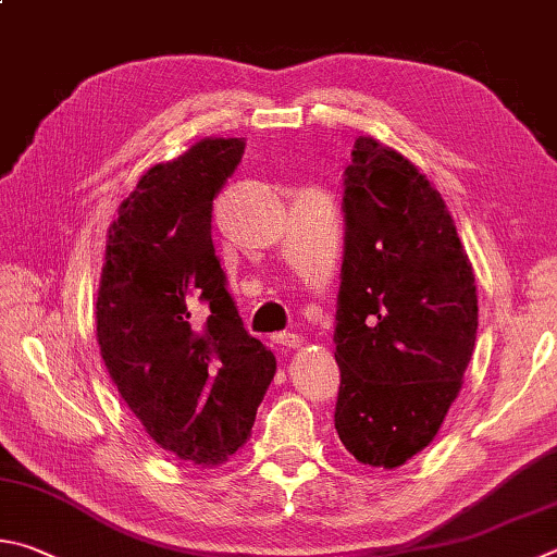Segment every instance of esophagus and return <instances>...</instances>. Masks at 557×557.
<instances>
[{
  "instance_id": "1",
  "label": "esophagus",
  "mask_w": 557,
  "mask_h": 557,
  "mask_svg": "<svg viewBox=\"0 0 557 557\" xmlns=\"http://www.w3.org/2000/svg\"><path fill=\"white\" fill-rule=\"evenodd\" d=\"M272 341L280 343V346H285V348H299V346H301L299 333H289V331L275 333V336H272Z\"/></svg>"
}]
</instances>
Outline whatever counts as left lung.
<instances>
[{
	"label": "left lung",
	"instance_id": "1",
	"mask_svg": "<svg viewBox=\"0 0 557 557\" xmlns=\"http://www.w3.org/2000/svg\"><path fill=\"white\" fill-rule=\"evenodd\" d=\"M336 431L370 468L394 470L436 438L478 338L472 262L441 191L360 136L346 170Z\"/></svg>",
	"mask_w": 557,
	"mask_h": 557
}]
</instances>
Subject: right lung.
Masks as SVG:
<instances>
[{
    "mask_svg": "<svg viewBox=\"0 0 557 557\" xmlns=\"http://www.w3.org/2000/svg\"><path fill=\"white\" fill-rule=\"evenodd\" d=\"M240 138H201L148 168L107 231L97 343L160 448L214 468L250 438L277 362L248 336L211 244V201Z\"/></svg>",
    "mask_w": 557,
    "mask_h": 557,
    "instance_id": "right-lung-1",
    "label": "right lung"
}]
</instances>
